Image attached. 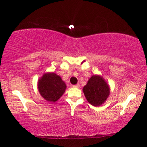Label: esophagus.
Returning <instances> with one entry per match:
<instances>
[{"instance_id":"obj_1","label":"esophagus","mask_w":147,"mask_h":147,"mask_svg":"<svg viewBox=\"0 0 147 147\" xmlns=\"http://www.w3.org/2000/svg\"><path fill=\"white\" fill-rule=\"evenodd\" d=\"M73 87H76V88H79V87H80V85H79V84L74 85Z\"/></svg>"}]
</instances>
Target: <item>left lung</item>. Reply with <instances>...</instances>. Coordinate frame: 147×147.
<instances>
[{
  "label": "left lung",
  "mask_w": 147,
  "mask_h": 147,
  "mask_svg": "<svg viewBox=\"0 0 147 147\" xmlns=\"http://www.w3.org/2000/svg\"><path fill=\"white\" fill-rule=\"evenodd\" d=\"M87 101L93 106H100L110 95V87L103 78L94 75L88 80L83 88Z\"/></svg>",
  "instance_id": "8db88e82"
}]
</instances>
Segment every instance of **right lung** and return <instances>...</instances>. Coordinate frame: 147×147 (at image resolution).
Here are the masks:
<instances>
[{
	"label": "right lung",
	"mask_w": 147,
	"mask_h": 147,
	"mask_svg": "<svg viewBox=\"0 0 147 147\" xmlns=\"http://www.w3.org/2000/svg\"><path fill=\"white\" fill-rule=\"evenodd\" d=\"M67 88L61 77L53 72L44 74L38 82V89L47 101L55 102L61 97Z\"/></svg>",
	"instance_id": "1"
}]
</instances>
